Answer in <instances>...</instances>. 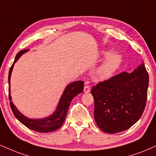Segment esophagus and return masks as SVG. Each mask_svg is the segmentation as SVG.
Returning <instances> with one entry per match:
<instances>
[{
  "label": "esophagus",
  "mask_w": 156,
  "mask_h": 156,
  "mask_svg": "<svg viewBox=\"0 0 156 156\" xmlns=\"http://www.w3.org/2000/svg\"><path fill=\"white\" fill-rule=\"evenodd\" d=\"M90 91V86L88 85L87 82H86L85 85H84V93H89Z\"/></svg>",
  "instance_id": "esophagus-1"
}]
</instances>
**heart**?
<instances>
[{
  "label": "heart",
  "mask_w": 156,
  "mask_h": 156,
  "mask_svg": "<svg viewBox=\"0 0 156 156\" xmlns=\"http://www.w3.org/2000/svg\"><path fill=\"white\" fill-rule=\"evenodd\" d=\"M107 54L108 52H105ZM123 61L122 55L119 53H113L106 58L96 71V76L100 80H107L110 78L120 67Z\"/></svg>",
  "instance_id": "obj_1"
}]
</instances>
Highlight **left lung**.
I'll use <instances>...</instances> for the list:
<instances>
[{
  "label": "left lung",
  "mask_w": 156,
  "mask_h": 156,
  "mask_svg": "<svg viewBox=\"0 0 156 156\" xmlns=\"http://www.w3.org/2000/svg\"><path fill=\"white\" fill-rule=\"evenodd\" d=\"M148 73L142 63L131 73L122 72L93 86L94 117L102 131L115 134L139 120L147 102Z\"/></svg>",
  "instance_id": "1"
}]
</instances>
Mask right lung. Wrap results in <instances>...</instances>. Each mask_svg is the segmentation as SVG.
Listing matches in <instances>:
<instances>
[{"label": "right lung", "mask_w": 156, "mask_h": 156, "mask_svg": "<svg viewBox=\"0 0 156 156\" xmlns=\"http://www.w3.org/2000/svg\"><path fill=\"white\" fill-rule=\"evenodd\" d=\"M29 50L25 49L23 51H19L17 53L15 60L13 61V64L11 65L9 73V98L10 100V106L11 110L14 116L22 124H23L27 127L33 130V131L43 132H53L58 129L62 126L66 119L67 112L69 111V107L71 104V102L73 98L83 92L84 89V82L83 81H76L69 84L67 87L65 88L63 95H61L58 104L57 105L56 110L54 113L47 118L40 119H32L24 116L22 113H20L16 108V106L13 105L11 101V93H10V80L11 75L12 72L14 63L16 62L17 60L20 58L21 55L27 52Z\"/></svg>", "instance_id": "obj_1"}]
</instances>
